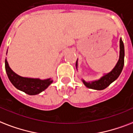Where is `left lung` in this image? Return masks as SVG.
<instances>
[{
    "instance_id": "obj_1",
    "label": "left lung",
    "mask_w": 133,
    "mask_h": 133,
    "mask_svg": "<svg viewBox=\"0 0 133 133\" xmlns=\"http://www.w3.org/2000/svg\"><path fill=\"white\" fill-rule=\"evenodd\" d=\"M124 65V45L123 42L120 39V55L119 59L117 62V65L113 69V70L109 74H106L103 76L100 80L97 81H94L92 83H87L83 81V83L85 86L89 89H96V90H102L108 87L111 83L117 79L121 74L122 69ZM76 66H77V61H76Z\"/></svg>"
}]
</instances>
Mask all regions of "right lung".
<instances>
[{
  "label": "right lung",
  "instance_id": "add662e5",
  "mask_svg": "<svg viewBox=\"0 0 133 133\" xmlns=\"http://www.w3.org/2000/svg\"><path fill=\"white\" fill-rule=\"evenodd\" d=\"M5 66L7 75L12 85L19 90L24 91L25 93L29 95H36L39 94L52 83V81L50 79L42 81L39 79L23 78L18 76L10 69L6 59Z\"/></svg>",
  "mask_w": 133,
  "mask_h": 133
}]
</instances>
